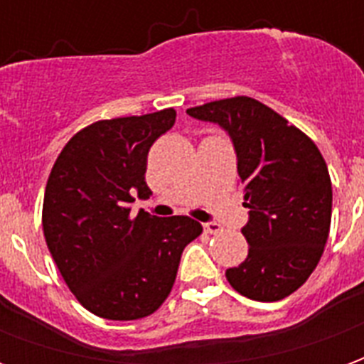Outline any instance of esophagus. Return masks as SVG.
I'll return each instance as SVG.
<instances>
[{
  "instance_id": "obj_1",
  "label": "esophagus",
  "mask_w": 364,
  "mask_h": 364,
  "mask_svg": "<svg viewBox=\"0 0 364 364\" xmlns=\"http://www.w3.org/2000/svg\"><path fill=\"white\" fill-rule=\"evenodd\" d=\"M203 228H205L206 234H220L222 226L220 224H216V222H206V224H203Z\"/></svg>"
}]
</instances>
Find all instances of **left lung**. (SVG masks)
<instances>
[{
	"instance_id": "8db88e82",
	"label": "left lung",
	"mask_w": 364,
	"mask_h": 364,
	"mask_svg": "<svg viewBox=\"0 0 364 364\" xmlns=\"http://www.w3.org/2000/svg\"><path fill=\"white\" fill-rule=\"evenodd\" d=\"M220 124L232 138L250 220L244 263L226 279L257 302L282 300L318 265L331 224V179L312 138L252 97H230L187 109Z\"/></svg>"
}]
</instances>
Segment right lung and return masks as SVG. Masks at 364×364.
<instances>
[{"label": "right lung", "instance_id": "right-lung-1", "mask_svg": "<svg viewBox=\"0 0 364 364\" xmlns=\"http://www.w3.org/2000/svg\"><path fill=\"white\" fill-rule=\"evenodd\" d=\"M173 109L97 120L60 151L44 191L43 230L77 302L107 320H140L173 289L185 245L203 234L189 216H132L148 198V151L175 124Z\"/></svg>", "mask_w": 364, "mask_h": 364}]
</instances>
